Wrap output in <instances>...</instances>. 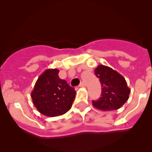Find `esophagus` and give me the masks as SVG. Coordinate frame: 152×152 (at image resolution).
<instances>
[{
  "instance_id": "1",
  "label": "esophagus",
  "mask_w": 152,
  "mask_h": 152,
  "mask_svg": "<svg viewBox=\"0 0 152 152\" xmlns=\"http://www.w3.org/2000/svg\"><path fill=\"white\" fill-rule=\"evenodd\" d=\"M85 86L86 84L84 82H81L80 84H79V87H80V88H84V87H85Z\"/></svg>"
}]
</instances>
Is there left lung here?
Wrapping results in <instances>:
<instances>
[{
	"instance_id": "left-lung-1",
	"label": "left lung",
	"mask_w": 152,
	"mask_h": 152,
	"mask_svg": "<svg viewBox=\"0 0 152 152\" xmlns=\"http://www.w3.org/2000/svg\"><path fill=\"white\" fill-rule=\"evenodd\" d=\"M95 75L100 79L102 86L101 96L93 100V106L100 110L110 111L119 109L129 99L130 89L120 74L105 65H98Z\"/></svg>"
}]
</instances>
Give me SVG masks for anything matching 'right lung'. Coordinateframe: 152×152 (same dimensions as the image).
<instances>
[{"instance_id":"1","label":"right lung","mask_w":152,"mask_h":152,"mask_svg":"<svg viewBox=\"0 0 152 152\" xmlns=\"http://www.w3.org/2000/svg\"><path fill=\"white\" fill-rule=\"evenodd\" d=\"M59 70L47 69L38 77L31 93L33 104L40 113L54 117L69 110L76 91L58 77Z\"/></svg>"}]
</instances>
